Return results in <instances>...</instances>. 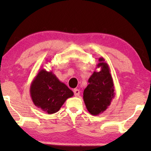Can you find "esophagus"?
Segmentation results:
<instances>
[{"instance_id": "34e87169", "label": "esophagus", "mask_w": 151, "mask_h": 151, "mask_svg": "<svg viewBox=\"0 0 151 151\" xmlns=\"http://www.w3.org/2000/svg\"><path fill=\"white\" fill-rule=\"evenodd\" d=\"M73 93H74V95H75V96L76 97L79 96L80 90L78 89V88H75V89H73Z\"/></svg>"}]
</instances>
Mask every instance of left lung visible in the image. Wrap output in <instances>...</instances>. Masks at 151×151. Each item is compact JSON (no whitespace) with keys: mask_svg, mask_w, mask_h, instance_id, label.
<instances>
[{"mask_svg":"<svg viewBox=\"0 0 151 151\" xmlns=\"http://www.w3.org/2000/svg\"><path fill=\"white\" fill-rule=\"evenodd\" d=\"M99 62L96 69L100 68V71L93 73L83 93L84 104L93 115H98L106 111L115 97L114 84L109 66L104 62V58H100Z\"/></svg>","mask_w":151,"mask_h":151,"instance_id":"obj_1","label":"left lung"}]
</instances>
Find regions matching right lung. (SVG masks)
Here are the masks:
<instances>
[{"label":"right lung","instance_id":"right-lung-1","mask_svg":"<svg viewBox=\"0 0 151 151\" xmlns=\"http://www.w3.org/2000/svg\"><path fill=\"white\" fill-rule=\"evenodd\" d=\"M29 91L35 106L48 114L58 112L65 101L73 96V92L52 71L45 69H40L33 80Z\"/></svg>","mask_w":151,"mask_h":151}]
</instances>
